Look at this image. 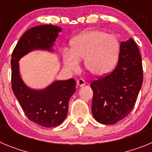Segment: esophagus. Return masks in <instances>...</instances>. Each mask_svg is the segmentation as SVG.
Instances as JSON below:
<instances>
[{
    "label": "esophagus",
    "instance_id": "1",
    "mask_svg": "<svg viewBox=\"0 0 152 152\" xmlns=\"http://www.w3.org/2000/svg\"><path fill=\"white\" fill-rule=\"evenodd\" d=\"M76 84H77L79 86H83L86 84V82L83 79L80 78V79H78V80H76Z\"/></svg>",
    "mask_w": 152,
    "mask_h": 152
}]
</instances>
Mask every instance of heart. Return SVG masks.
Listing matches in <instances>:
<instances>
[{
    "label": "heart",
    "instance_id": "b5f03b06",
    "mask_svg": "<svg viewBox=\"0 0 152 152\" xmlns=\"http://www.w3.org/2000/svg\"><path fill=\"white\" fill-rule=\"evenodd\" d=\"M120 45L114 34H107L99 30H87L70 41V52L63 53L64 66L70 71H76L80 60L84 59V66L91 74L102 76L116 65L119 56Z\"/></svg>",
    "mask_w": 152,
    "mask_h": 152
}]
</instances>
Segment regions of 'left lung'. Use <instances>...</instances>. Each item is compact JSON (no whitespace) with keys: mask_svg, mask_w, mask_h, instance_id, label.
I'll use <instances>...</instances> for the list:
<instances>
[{"mask_svg":"<svg viewBox=\"0 0 152 152\" xmlns=\"http://www.w3.org/2000/svg\"><path fill=\"white\" fill-rule=\"evenodd\" d=\"M143 82L139 50L132 38L120 45L118 61L109 74L91 83L92 113L97 122L113 125L131 113Z\"/></svg>","mask_w":152,"mask_h":152,"instance_id":"1","label":"left lung"}]
</instances>
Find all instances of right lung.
<instances>
[{
    "instance_id": "obj_1",
    "label": "right lung",
    "mask_w": 152,
    "mask_h": 152,
    "mask_svg": "<svg viewBox=\"0 0 152 152\" xmlns=\"http://www.w3.org/2000/svg\"><path fill=\"white\" fill-rule=\"evenodd\" d=\"M60 31V27L50 24L29 29L16 45L10 61L13 92L27 118L43 127H56L65 120L69 101L75 92L76 81L74 79L56 81L43 90H33L21 80L18 61L34 50H52Z\"/></svg>"
}]
</instances>
